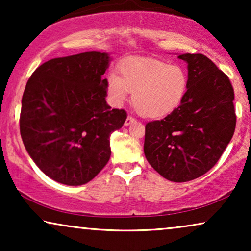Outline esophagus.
<instances>
[{
	"mask_svg": "<svg viewBox=\"0 0 251 251\" xmlns=\"http://www.w3.org/2000/svg\"><path fill=\"white\" fill-rule=\"evenodd\" d=\"M136 121V119L133 118V116H131V115H128V118H126V122H125V125L126 126H129V125H131L132 122H135Z\"/></svg>",
	"mask_w": 251,
	"mask_h": 251,
	"instance_id": "esophagus-1",
	"label": "esophagus"
}]
</instances>
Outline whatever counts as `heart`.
<instances>
[{
  "mask_svg": "<svg viewBox=\"0 0 251 251\" xmlns=\"http://www.w3.org/2000/svg\"><path fill=\"white\" fill-rule=\"evenodd\" d=\"M109 101L121 106L132 94L137 112L151 119L174 112L184 100L188 89V75L179 65H169L150 58H131L119 66V75L112 73L105 81Z\"/></svg>",
  "mask_w": 251,
  "mask_h": 251,
  "instance_id": "obj_1",
  "label": "heart"
}]
</instances>
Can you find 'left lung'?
Returning <instances> with one entry per match:
<instances>
[{
	"label": "left lung",
	"mask_w": 251,
	"mask_h": 251,
	"mask_svg": "<svg viewBox=\"0 0 251 251\" xmlns=\"http://www.w3.org/2000/svg\"><path fill=\"white\" fill-rule=\"evenodd\" d=\"M188 64L181 104L162 120L146 123L144 153L170 181L184 183L217 163L235 130L234 90L224 72L201 53L180 54Z\"/></svg>",
	"instance_id": "1"
}]
</instances>
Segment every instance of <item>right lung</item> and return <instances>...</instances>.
Segmentation results:
<instances>
[{"label":"right lung","mask_w":251,"mask_h":251,"mask_svg":"<svg viewBox=\"0 0 251 251\" xmlns=\"http://www.w3.org/2000/svg\"><path fill=\"white\" fill-rule=\"evenodd\" d=\"M108 61L97 51L54 58L27 81L20 135L36 166L58 183L94 179L111 156L109 137L126 121L125 109L105 100Z\"/></svg>","instance_id":"obj_1"}]
</instances>
